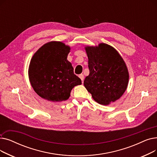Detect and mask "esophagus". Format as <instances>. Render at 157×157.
<instances>
[{"mask_svg":"<svg viewBox=\"0 0 157 157\" xmlns=\"http://www.w3.org/2000/svg\"><path fill=\"white\" fill-rule=\"evenodd\" d=\"M79 77L81 79L82 82H83V80H84V75H83V74H79Z\"/></svg>","mask_w":157,"mask_h":157,"instance_id":"34e87169","label":"esophagus"}]
</instances>
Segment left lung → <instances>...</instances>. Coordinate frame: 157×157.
Returning a JSON list of instances; mask_svg holds the SVG:
<instances>
[{"label":"left lung","instance_id":"left-lung-1","mask_svg":"<svg viewBox=\"0 0 157 157\" xmlns=\"http://www.w3.org/2000/svg\"><path fill=\"white\" fill-rule=\"evenodd\" d=\"M90 74L84 85L94 99L108 105L120 98L128 83V72L121 56L112 46L101 43L85 47Z\"/></svg>","mask_w":157,"mask_h":157}]
</instances>
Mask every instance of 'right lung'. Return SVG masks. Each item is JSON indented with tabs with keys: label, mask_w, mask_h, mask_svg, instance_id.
<instances>
[{
	"label": "right lung",
	"mask_w": 157,
	"mask_h": 157,
	"mask_svg": "<svg viewBox=\"0 0 157 157\" xmlns=\"http://www.w3.org/2000/svg\"><path fill=\"white\" fill-rule=\"evenodd\" d=\"M70 47L58 41L40 47L32 58L29 75L34 91L52 102L67 100L72 89L81 84L67 58Z\"/></svg>",
	"instance_id": "obj_1"
}]
</instances>
